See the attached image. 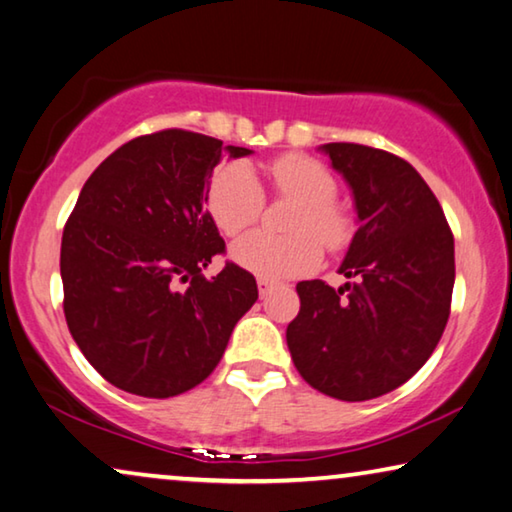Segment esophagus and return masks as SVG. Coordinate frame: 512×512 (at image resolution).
<instances>
[{
    "mask_svg": "<svg viewBox=\"0 0 512 512\" xmlns=\"http://www.w3.org/2000/svg\"><path fill=\"white\" fill-rule=\"evenodd\" d=\"M256 283H258V295L261 297H267L274 290V281L270 279H258Z\"/></svg>",
    "mask_w": 512,
    "mask_h": 512,
    "instance_id": "34e87169",
    "label": "esophagus"
}]
</instances>
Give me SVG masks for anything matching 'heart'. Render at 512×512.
Returning a JSON list of instances; mask_svg holds the SVG:
<instances>
[{"mask_svg": "<svg viewBox=\"0 0 512 512\" xmlns=\"http://www.w3.org/2000/svg\"><path fill=\"white\" fill-rule=\"evenodd\" d=\"M272 190L295 201L286 219V235L254 231L233 242L231 261L261 279H288L311 272L320 263L322 245L343 249L352 240V217L334 201L336 180L309 155L288 153L267 169ZM265 196L249 164L226 162L212 171L206 208L224 235H238L263 212Z\"/></svg>", "mask_w": 512, "mask_h": 512, "instance_id": "1", "label": "heart"}]
</instances>
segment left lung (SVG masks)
Masks as SVG:
<instances>
[{
  "mask_svg": "<svg viewBox=\"0 0 512 512\" xmlns=\"http://www.w3.org/2000/svg\"><path fill=\"white\" fill-rule=\"evenodd\" d=\"M352 190L359 229L338 290L300 281L286 329L295 368L313 389L359 403L384 396L426 364L444 334L455 283L453 233L426 180L403 157L325 144Z\"/></svg>",
  "mask_w": 512,
  "mask_h": 512,
  "instance_id": "8db88e82",
  "label": "left lung"
}]
</instances>
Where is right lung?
<instances>
[{
  "label": "right lung",
  "instance_id": "add662e5",
  "mask_svg": "<svg viewBox=\"0 0 512 512\" xmlns=\"http://www.w3.org/2000/svg\"><path fill=\"white\" fill-rule=\"evenodd\" d=\"M242 146L162 130L128 141L86 180L61 238L64 313L89 364L144 398L190 391L215 371L233 327L258 300L254 274L224 254L206 190Z\"/></svg>",
  "mask_w": 512,
  "mask_h": 512
}]
</instances>
